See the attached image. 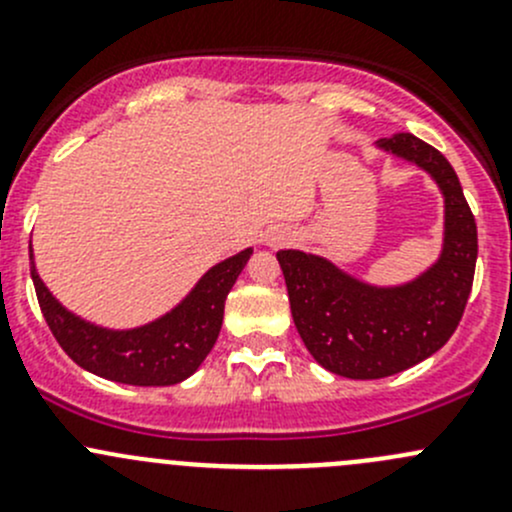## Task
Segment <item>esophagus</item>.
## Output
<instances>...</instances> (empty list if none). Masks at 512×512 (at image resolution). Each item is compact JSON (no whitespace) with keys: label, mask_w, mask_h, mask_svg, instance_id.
I'll return each mask as SVG.
<instances>
[{"label":"esophagus","mask_w":512,"mask_h":512,"mask_svg":"<svg viewBox=\"0 0 512 512\" xmlns=\"http://www.w3.org/2000/svg\"><path fill=\"white\" fill-rule=\"evenodd\" d=\"M292 240V232L287 230V227H272V230L265 232V242L270 247H280V245H287V242Z\"/></svg>","instance_id":"34e87169"}]
</instances>
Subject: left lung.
Here are the masks:
<instances>
[{"label":"left lung","mask_w":512,"mask_h":512,"mask_svg":"<svg viewBox=\"0 0 512 512\" xmlns=\"http://www.w3.org/2000/svg\"><path fill=\"white\" fill-rule=\"evenodd\" d=\"M379 148L416 163L441 188V260L409 285L371 287L324 257L277 252L304 347L324 369L347 379H384L436 354L456 332L476 275V218L451 163L411 133L381 138Z\"/></svg>","instance_id":"1"}]
</instances>
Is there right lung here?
Masks as SVG:
<instances>
[{
	"label": "right lung",
	"instance_id": "1",
	"mask_svg": "<svg viewBox=\"0 0 512 512\" xmlns=\"http://www.w3.org/2000/svg\"><path fill=\"white\" fill-rule=\"evenodd\" d=\"M252 250L227 257L203 275L193 292L146 327L111 332L61 307L32 265L41 314L66 354L91 374L131 386H170L188 379L213 349L223 327L225 299ZM32 257V245H29Z\"/></svg>",
	"mask_w": 512,
	"mask_h": 512
}]
</instances>
